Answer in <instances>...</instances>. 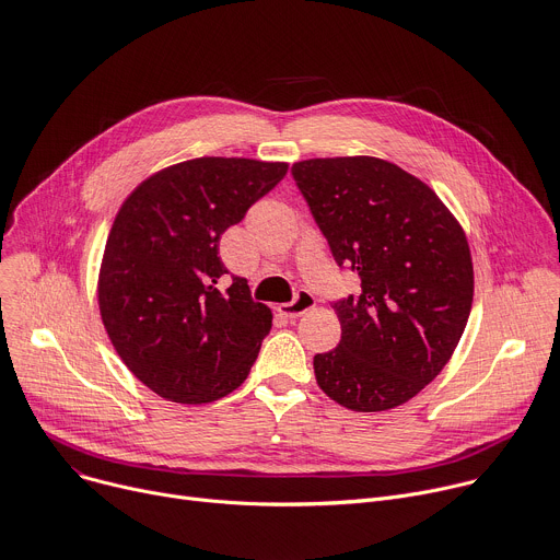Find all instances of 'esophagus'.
<instances>
[{"mask_svg": "<svg viewBox=\"0 0 560 560\" xmlns=\"http://www.w3.org/2000/svg\"><path fill=\"white\" fill-rule=\"evenodd\" d=\"M313 306H315V296H313L308 290H299L296 296H294L290 303H281V306H279L277 311H279L283 317L294 319V317L306 315Z\"/></svg>", "mask_w": 560, "mask_h": 560, "instance_id": "1", "label": "esophagus"}]
</instances>
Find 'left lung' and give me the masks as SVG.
<instances>
[{"label":"left lung","instance_id":"obj_1","mask_svg":"<svg viewBox=\"0 0 560 560\" xmlns=\"http://www.w3.org/2000/svg\"><path fill=\"white\" fill-rule=\"evenodd\" d=\"M299 191L360 294L332 303L335 350L315 354L319 388L358 413L416 397L446 366L474 301L467 236L438 194L373 156L292 165Z\"/></svg>","mask_w":560,"mask_h":560}]
</instances>
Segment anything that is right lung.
I'll list each match as a JSON object with an SVG mask.
<instances>
[{
  "label": "right lung",
  "instance_id": "add662e5",
  "mask_svg": "<svg viewBox=\"0 0 560 560\" xmlns=\"http://www.w3.org/2000/svg\"><path fill=\"white\" fill-rule=\"evenodd\" d=\"M288 163L194 159L142 180L112 225L97 303L125 366L170 401L208 404L238 388L272 313L228 275L221 234L266 196Z\"/></svg>",
  "mask_w": 560,
  "mask_h": 560
}]
</instances>
